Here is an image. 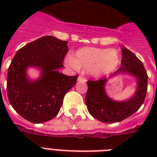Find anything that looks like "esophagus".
<instances>
[{"mask_svg": "<svg viewBox=\"0 0 157 157\" xmlns=\"http://www.w3.org/2000/svg\"><path fill=\"white\" fill-rule=\"evenodd\" d=\"M77 81H78L79 82H86V79L85 78L84 76H79V77H78V80H77Z\"/></svg>", "mask_w": 157, "mask_h": 157, "instance_id": "esophagus-1", "label": "esophagus"}]
</instances>
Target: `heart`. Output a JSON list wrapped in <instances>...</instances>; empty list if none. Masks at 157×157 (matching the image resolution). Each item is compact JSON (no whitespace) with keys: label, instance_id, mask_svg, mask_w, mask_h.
<instances>
[{"label":"heart","instance_id":"b5f03b06","mask_svg":"<svg viewBox=\"0 0 157 157\" xmlns=\"http://www.w3.org/2000/svg\"><path fill=\"white\" fill-rule=\"evenodd\" d=\"M66 62L72 68L86 70L94 76H101L117 69L120 55L115 50L84 47L76 51L74 58L68 57Z\"/></svg>","mask_w":157,"mask_h":157}]
</instances>
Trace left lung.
Wrapping results in <instances>:
<instances>
[{
  "label": "left lung",
  "mask_w": 157,
  "mask_h": 157,
  "mask_svg": "<svg viewBox=\"0 0 157 157\" xmlns=\"http://www.w3.org/2000/svg\"><path fill=\"white\" fill-rule=\"evenodd\" d=\"M121 67L109 76L119 73H128L138 80L136 93L129 100L117 102L111 99L105 92V84L107 79L88 81V90L86 95V104L91 116L104 123L120 122L132 116L144 103L147 91V74L143 63L134 53L123 47Z\"/></svg>",
  "instance_id": "obj_1"
}]
</instances>
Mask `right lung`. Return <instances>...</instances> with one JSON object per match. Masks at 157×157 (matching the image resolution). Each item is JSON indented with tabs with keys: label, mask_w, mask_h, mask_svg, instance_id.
<instances>
[{
	"label": "right lung",
	"mask_w": 157,
	"mask_h": 157,
	"mask_svg": "<svg viewBox=\"0 0 157 157\" xmlns=\"http://www.w3.org/2000/svg\"><path fill=\"white\" fill-rule=\"evenodd\" d=\"M67 41L45 36L17 51L8 69L7 95L13 108L28 121L40 124L59 113L67 92L75 86L78 76H69L58 69L63 67L68 52ZM28 66L42 69L36 81L27 78Z\"/></svg>",
	"instance_id": "obj_1"
}]
</instances>
